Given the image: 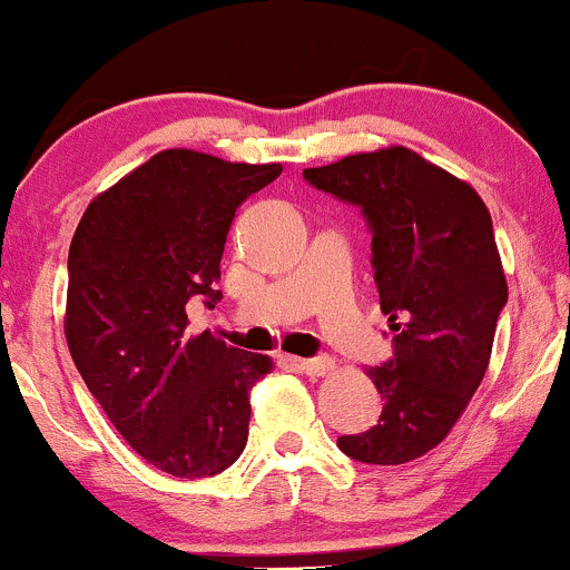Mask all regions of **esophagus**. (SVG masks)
Listing matches in <instances>:
<instances>
[{"label":"esophagus","mask_w":570,"mask_h":570,"mask_svg":"<svg viewBox=\"0 0 570 570\" xmlns=\"http://www.w3.org/2000/svg\"><path fill=\"white\" fill-rule=\"evenodd\" d=\"M286 362L292 364L294 370H299L307 377H324L335 370L332 358H297V356H286Z\"/></svg>","instance_id":"1"}]
</instances>
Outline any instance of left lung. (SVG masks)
Here are the masks:
<instances>
[{
	"instance_id": "1",
	"label": "left lung",
	"mask_w": 570,
	"mask_h": 570,
	"mask_svg": "<svg viewBox=\"0 0 570 570\" xmlns=\"http://www.w3.org/2000/svg\"><path fill=\"white\" fill-rule=\"evenodd\" d=\"M303 176L367 217L381 311L394 332V358L367 370L381 421L340 436L337 448L375 466L415 461L453 431L490 364L509 297L490 212L469 181L402 144Z\"/></svg>"
}]
</instances>
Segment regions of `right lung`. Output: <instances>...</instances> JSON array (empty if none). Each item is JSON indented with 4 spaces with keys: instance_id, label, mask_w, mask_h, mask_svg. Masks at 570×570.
I'll return each mask as SVG.
<instances>
[{
    "instance_id": "right-lung-1",
    "label": "right lung",
    "mask_w": 570,
    "mask_h": 570,
    "mask_svg": "<svg viewBox=\"0 0 570 570\" xmlns=\"http://www.w3.org/2000/svg\"><path fill=\"white\" fill-rule=\"evenodd\" d=\"M281 171L163 149L96 195L71 238V358L122 440L166 474L214 476L246 448L248 399L273 358L212 332L187 337V303L222 297L235 208Z\"/></svg>"
}]
</instances>
